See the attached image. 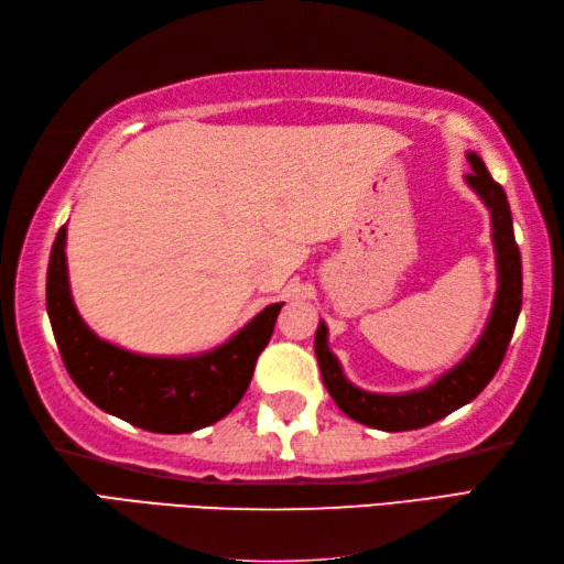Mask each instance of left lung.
<instances>
[{
	"label": "left lung",
	"mask_w": 564,
	"mask_h": 564,
	"mask_svg": "<svg viewBox=\"0 0 564 564\" xmlns=\"http://www.w3.org/2000/svg\"><path fill=\"white\" fill-rule=\"evenodd\" d=\"M467 162L473 174H465V184L477 198L485 203L492 220V245L497 259V293L480 339L467 351L458 364L441 373L429 386L410 392H368L344 376L339 358L329 349V329L325 319H319L315 332V356L319 364L322 382L329 390L332 400L354 422L373 426L380 431H412L438 422L458 406L473 402L495 378L507 346L511 341L513 327L521 313V254L513 239V220L505 188L489 176L480 154L467 152Z\"/></svg>",
	"instance_id": "left-lung-1"
}]
</instances>
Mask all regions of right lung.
Instances as JSON below:
<instances>
[{
  "label": "right lung",
  "instance_id": "obj_1",
  "mask_svg": "<svg viewBox=\"0 0 564 564\" xmlns=\"http://www.w3.org/2000/svg\"><path fill=\"white\" fill-rule=\"evenodd\" d=\"M67 225L47 263L45 303L59 356L75 386L123 422L154 434H191L230 414L249 388L283 303L263 307L230 339L200 354L148 356L101 339L72 301Z\"/></svg>",
  "mask_w": 564,
  "mask_h": 564
}]
</instances>
